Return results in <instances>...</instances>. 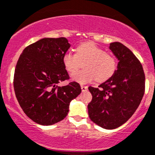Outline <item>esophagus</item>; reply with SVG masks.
Masks as SVG:
<instances>
[{
    "label": "esophagus",
    "instance_id": "34e87169",
    "mask_svg": "<svg viewBox=\"0 0 155 155\" xmlns=\"http://www.w3.org/2000/svg\"><path fill=\"white\" fill-rule=\"evenodd\" d=\"M81 90H82V91H83V92L86 91V90H88V86H81Z\"/></svg>",
    "mask_w": 155,
    "mask_h": 155
}]
</instances>
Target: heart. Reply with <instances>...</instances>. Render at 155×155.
<instances>
[{
    "instance_id": "1",
    "label": "heart",
    "mask_w": 155,
    "mask_h": 155,
    "mask_svg": "<svg viewBox=\"0 0 155 155\" xmlns=\"http://www.w3.org/2000/svg\"><path fill=\"white\" fill-rule=\"evenodd\" d=\"M83 61L85 69L76 72ZM62 63L69 73L76 72L72 75V79L82 84L90 83L95 78L98 82L107 80L114 76L117 68L115 56L91 41L79 45L76 53L66 51L62 56Z\"/></svg>"
}]
</instances>
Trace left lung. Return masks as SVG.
<instances>
[{"mask_svg": "<svg viewBox=\"0 0 155 155\" xmlns=\"http://www.w3.org/2000/svg\"><path fill=\"white\" fill-rule=\"evenodd\" d=\"M110 49L119 60L114 76L99 86H89L93 96L88 104L90 120L105 129H115L134 114L143 98L145 76L138 58L120 42L110 43Z\"/></svg>", "mask_w": 155, "mask_h": 155, "instance_id": "8db88e82", "label": "left lung"}]
</instances>
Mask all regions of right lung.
Segmentation results:
<instances>
[{"label": "right lung", "instance_id": "obj_1", "mask_svg": "<svg viewBox=\"0 0 155 155\" xmlns=\"http://www.w3.org/2000/svg\"><path fill=\"white\" fill-rule=\"evenodd\" d=\"M70 44L65 38H45L23 50L14 76L15 96L25 114L38 124L52 125L69 113L70 102L80 94V85L70 82L62 56Z\"/></svg>", "mask_w": 155, "mask_h": 155}]
</instances>
